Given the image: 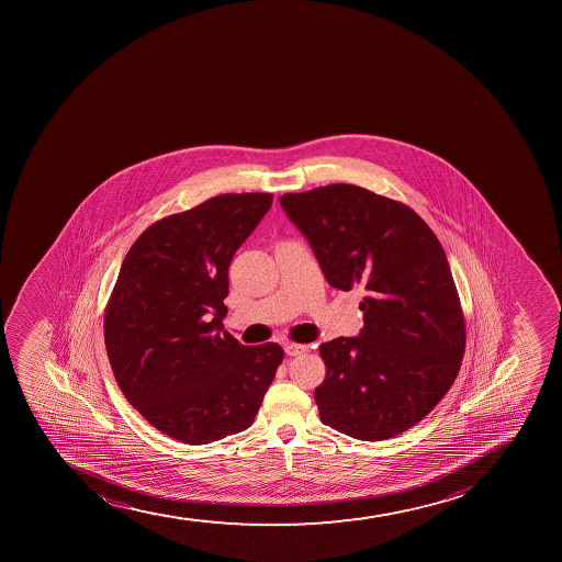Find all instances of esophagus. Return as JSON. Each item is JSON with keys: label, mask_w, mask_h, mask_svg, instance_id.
<instances>
[{"label": "esophagus", "mask_w": 562, "mask_h": 562, "mask_svg": "<svg viewBox=\"0 0 562 562\" xmlns=\"http://www.w3.org/2000/svg\"><path fill=\"white\" fill-rule=\"evenodd\" d=\"M284 351L290 357L302 356V353H306L307 346L306 345H295V342H288V345H284Z\"/></svg>", "instance_id": "34e87169"}]
</instances>
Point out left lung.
Here are the masks:
<instances>
[{"mask_svg":"<svg viewBox=\"0 0 562 562\" xmlns=\"http://www.w3.org/2000/svg\"><path fill=\"white\" fill-rule=\"evenodd\" d=\"M328 284L367 291L357 337L321 345V422L351 438L389 439L422 422L449 392L465 324L443 247L416 212L356 184L280 195Z\"/></svg>","mask_w":562,"mask_h":562,"instance_id":"8db88e82","label":"left lung"}]
</instances>
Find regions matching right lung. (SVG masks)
<instances>
[{
    "label": "right lung",
    "instance_id": "right-lung-1",
    "mask_svg": "<svg viewBox=\"0 0 562 562\" xmlns=\"http://www.w3.org/2000/svg\"><path fill=\"white\" fill-rule=\"evenodd\" d=\"M271 194H222L135 239L104 315L113 375L170 438L205 445L249 428L284 350L223 331L228 266Z\"/></svg>",
    "mask_w": 562,
    "mask_h": 562
}]
</instances>
